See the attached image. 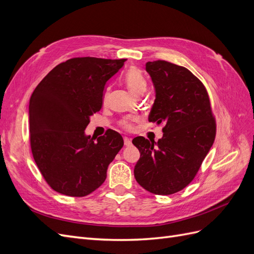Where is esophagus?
Here are the masks:
<instances>
[{"instance_id":"obj_1","label":"esophagus","mask_w":254,"mask_h":254,"mask_svg":"<svg viewBox=\"0 0 254 254\" xmlns=\"http://www.w3.org/2000/svg\"><path fill=\"white\" fill-rule=\"evenodd\" d=\"M124 144H125V146H130L131 145V141H130V139H128V137H124Z\"/></svg>"}]
</instances>
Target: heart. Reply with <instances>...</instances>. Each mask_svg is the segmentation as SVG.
I'll list each match as a JSON object with an SVG mask.
<instances>
[{"label":"heart","mask_w":254,"mask_h":254,"mask_svg":"<svg viewBox=\"0 0 254 254\" xmlns=\"http://www.w3.org/2000/svg\"><path fill=\"white\" fill-rule=\"evenodd\" d=\"M125 82L126 86L136 97L142 96L146 89H147V81H146L144 75L141 73V71L137 70V68H130L125 76ZM107 97H108V92H106L104 96V101H106ZM137 121V119H125L121 121L120 125L122 128L126 130H131L133 128V122Z\"/></svg>","instance_id":"heart-1"}]
</instances>
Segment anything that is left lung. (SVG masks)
<instances>
[{"mask_svg": "<svg viewBox=\"0 0 254 254\" xmlns=\"http://www.w3.org/2000/svg\"><path fill=\"white\" fill-rule=\"evenodd\" d=\"M146 71L156 89L149 122L163 124L158 143L132 140L141 156L136 182L156 195H172L193 181L216 135V122L203 83L187 67L165 60L148 61Z\"/></svg>", "mask_w": 254, "mask_h": 254, "instance_id": "1", "label": "left lung"}]
</instances>
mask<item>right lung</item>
<instances>
[{"instance_id":"right-lung-1","label":"right lung","mask_w":254,"mask_h":254,"mask_svg":"<svg viewBox=\"0 0 254 254\" xmlns=\"http://www.w3.org/2000/svg\"><path fill=\"white\" fill-rule=\"evenodd\" d=\"M126 59L76 57L56 65L29 101V141L35 162L60 194L83 197L102 186L107 168L124 145L109 130L95 142L84 134L103 105L106 82Z\"/></svg>"}]
</instances>
